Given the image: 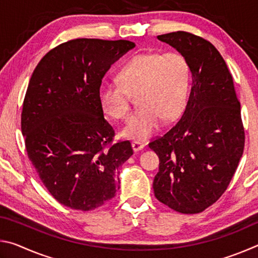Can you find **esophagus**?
<instances>
[{
	"label": "esophagus",
	"mask_w": 258,
	"mask_h": 258,
	"mask_svg": "<svg viewBox=\"0 0 258 258\" xmlns=\"http://www.w3.org/2000/svg\"><path fill=\"white\" fill-rule=\"evenodd\" d=\"M145 143L143 142H141V141H133L132 142V147H133V150L134 151H139V150H141V149H143V148H145Z\"/></svg>",
	"instance_id": "esophagus-1"
}]
</instances>
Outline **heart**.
<instances>
[{
  "instance_id": "heart-1",
  "label": "heart",
  "mask_w": 258,
  "mask_h": 258,
  "mask_svg": "<svg viewBox=\"0 0 258 258\" xmlns=\"http://www.w3.org/2000/svg\"><path fill=\"white\" fill-rule=\"evenodd\" d=\"M117 83L99 87L100 107L113 119L127 118L132 106L131 94L140 103L123 135L143 141L159 128L163 119H173L185 108L190 93V68L178 52H143L119 67Z\"/></svg>"
}]
</instances>
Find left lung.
I'll return each instance as SVG.
<instances>
[{"mask_svg": "<svg viewBox=\"0 0 258 258\" xmlns=\"http://www.w3.org/2000/svg\"><path fill=\"white\" fill-rule=\"evenodd\" d=\"M186 59L191 92L180 120L149 148L159 157L156 198L182 214H197L228 189L244 147L232 75L211 42L187 32L157 36Z\"/></svg>", "mask_w": 258, "mask_h": 258, "instance_id": "8db88e82", "label": "left lung"}]
</instances>
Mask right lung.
Listing matches in <instances>:
<instances>
[{
  "label": "right lung",
  "instance_id": "1",
  "mask_svg": "<svg viewBox=\"0 0 258 258\" xmlns=\"http://www.w3.org/2000/svg\"><path fill=\"white\" fill-rule=\"evenodd\" d=\"M131 41L76 38L55 46L34 69L26 92L21 132L29 160L56 202L92 211L115 197L116 172L131 156V142L112 143L98 91Z\"/></svg>",
  "mask_w": 258,
  "mask_h": 258
}]
</instances>
